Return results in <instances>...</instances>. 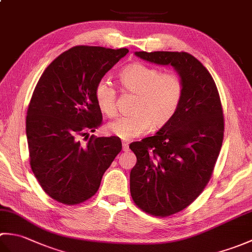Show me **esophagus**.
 <instances>
[{
	"label": "esophagus",
	"mask_w": 252,
	"mask_h": 252,
	"mask_svg": "<svg viewBox=\"0 0 252 252\" xmlns=\"http://www.w3.org/2000/svg\"><path fill=\"white\" fill-rule=\"evenodd\" d=\"M122 149H123V151H127V149H129V143L123 142L122 143Z\"/></svg>",
	"instance_id": "obj_1"
}]
</instances>
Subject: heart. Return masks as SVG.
Returning a JSON list of instances; mask_svg holds the SVG:
<instances>
[{"label":"heart","mask_w":252,"mask_h":252,"mask_svg":"<svg viewBox=\"0 0 252 252\" xmlns=\"http://www.w3.org/2000/svg\"><path fill=\"white\" fill-rule=\"evenodd\" d=\"M119 82L125 92L135 95L131 112L110 122L107 130L122 140L130 141L149 130L164 126L172 119L183 96V82L176 73L135 63L120 71ZM95 100L103 114H117V91L101 80L95 87Z\"/></svg>","instance_id":"1"}]
</instances>
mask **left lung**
Returning a JSON list of instances; mask_svg holds the SVG:
<instances>
[{"mask_svg":"<svg viewBox=\"0 0 252 252\" xmlns=\"http://www.w3.org/2000/svg\"><path fill=\"white\" fill-rule=\"evenodd\" d=\"M142 60L171 65L183 82L178 110L154 136L130 145L136 156L130 191L135 205L155 217L189 207L210 181L224 136L223 108L215 80L186 52H136Z\"/></svg>","mask_w":252,"mask_h":252,"instance_id":"obj_1","label":"left lung"}]
</instances>
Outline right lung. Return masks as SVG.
Returning a JSON list of instances; mask_svg holds the SVG:
<instances>
[{"instance_id":"1","label":"right lung","mask_w":252,"mask_h":252,"mask_svg":"<svg viewBox=\"0 0 252 252\" xmlns=\"http://www.w3.org/2000/svg\"><path fill=\"white\" fill-rule=\"evenodd\" d=\"M129 50L78 45L42 73L27 110L30 167L53 199L74 206L98 190L105 171L121 152L119 137L84 136L101 126L95 87Z\"/></svg>"}]
</instances>
